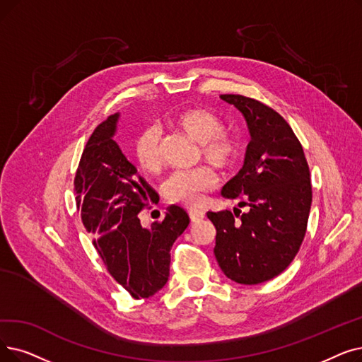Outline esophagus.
<instances>
[{
  "mask_svg": "<svg viewBox=\"0 0 362 362\" xmlns=\"http://www.w3.org/2000/svg\"><path fill=\"white\" fill-rule=\"evenodd\" d=\"M189 217H191L192 222H199V220H202L204 217H206V213H204L202 210L191 209V210H189Z\"/></svg>",
  "mask_w": 362,
  "mask_h": 362,
  "instance_id": "esophagus-1",
  "label": "esophagus"
}]
</instances>
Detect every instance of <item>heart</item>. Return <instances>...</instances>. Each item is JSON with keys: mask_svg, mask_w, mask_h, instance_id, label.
Segmentation results:
<instances>
[{"mask_svg": "<svg viewBox=\"0 0 362 362\" xmlns=\"http://www.w3.org/2000/svg\"><path fill=\"white\" fill-rule=\"evenodd\" d=\"M179 127L201 144V152L210 164L217 168H229L238 155V140L225 130V122L209 109H186L176 117ZM134 156L145 171L155 173L163 165L161 130L156 124H149L134 140ZM217 175L210 167L177 170L167 179L164 191L168 199L198 206L204 195L217 186Z\"/></svg>", "mask_w": 362, "mask_h": 362, "instance_id": "obj_1", "label": "heart"}]
</instances>
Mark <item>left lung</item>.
<instances>
[{
	"instance_id": "left-lung-1",
	"label": "left lung",
	"mask_w": 362,
	"mask_h": 362,
	"mask_svg": "<svg viewBox=\"0 0 362 362\" xmlns=\"http://www.w3.org/2000/svg\"><path fill=\"white\" fill-rule=\"evenodd\" d=\"M220 99L241 111L251 136L244 165L222 195L241 199L250 211L207 213L217 230L214 256L232 281L260 284L286 271L302 245L312 204L309 165L288 122L272 107L241 94Z\"/></svg>"
}]
</instances>
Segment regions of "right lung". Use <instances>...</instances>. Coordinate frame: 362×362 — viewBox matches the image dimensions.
Masks as SVG:
<instances>
[{
    "label": "right lung",
    "instance_id": "obj_1",
    "mask_svg": "<svg viewBox=\"0 0 362 362\" xmlns=\"http://www.w3.org/2000/svg\"><path fill=\"white\" fill-rule=\"evenodd\" d=\"M118 117H109L90 136L75 173V201L107 272L132 297L146 298L165 286L171 245L189 216L170 206L161 222L140 225L137 214L160 197L112 139Z\"/></svg>",
    "mask_w": 362,
    "mask_h": 362
}]
</instances>
